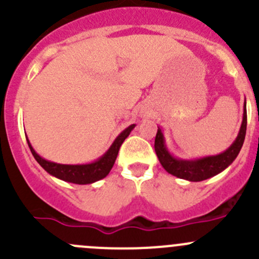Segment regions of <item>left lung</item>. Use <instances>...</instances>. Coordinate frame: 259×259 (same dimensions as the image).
<instances>
[{
	"label": "left lung",
	"mask_w": 259,
	"mask_h": 259,
	"mask_svg": "<svg viewBox=\"0 0 259 259\" xmlns=\"http://www.w3.org/2000/svg\"><path fill=\"white\" fill-rule=\"evenodd\" d=\"M245 131H247V111H245L244 103V113H243V121L239 133L232 146L223 153L196 158V160H181V158L174 157L166 148L165 138H163L162 131L160 127L156 133L155 151L158 161L168 174L176 176V178L184 179V180L203 181L222 172L235 160L242 148L243 142H244Z\"/></svg>",
	"instance_id": "1"
}]
</instances>
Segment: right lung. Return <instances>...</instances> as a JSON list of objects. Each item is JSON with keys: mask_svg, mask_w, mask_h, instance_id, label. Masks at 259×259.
<instances>
[{"mask_svg": "<svg viewBox=\"0 0 259 259\" xmlns=\"http://www.w3.org/2000/svg\"><path fill=\"white\" fill-rule=\"evenodd\" d=\"M135 126L136 124H131L126 130L122 131L118 137L112 143L109 150L101 158H98V160L92 163H85V165H63V163H56L45 160V158H42L41 156H39L35 152L31 143L29 142L27 138L26 140L35 160L50 175L55 176V178L60 179V180L68 181V183L85 185V184L96 183V181L101 180V179L106 178L108 175L111 168L113 167L114 161H116L117 155H118L119 147L123 143V141L128 137L131 131L135 128Z\"/></svg>", "mask_w": 259, "mask_h": 259, "instance_id": "obj_1", "label": "right lung"}]
</instances>
